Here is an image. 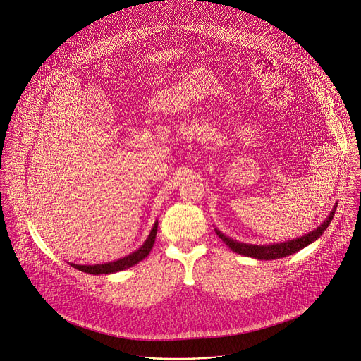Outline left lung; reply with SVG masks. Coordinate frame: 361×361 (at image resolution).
I'll return each instance as SVG.
<instances>
[{
	"mask_svg": "<svg viewBox=\"0 0 361 361\" xmlns=\"http://www.w3.org/2000/svg\"><path fill=\"white\" fill-rule=\"evenodd\" d=\"M337 206H334V209L331 210V213L329 214V218L313 232L289 240V242H283V243H273V245H247V243H240L238 240H233L228 236H225L221 231L214 229L216 235H218L233 252L243 255V256H249V257H255V259H260V260H273V259H280V257H286V256H290L299 250H302L303 247L309 246L310 243H313L314 240H317L324 231L329 228L331 219H333V214Z\"/></svg>",
	"mask_w": 361,
	"mask_h": 361,
	"instance_id": "obj_1",
	"label": "left lung"
}]
</instances>
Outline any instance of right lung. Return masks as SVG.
<instances>
[{
    "label": "right lung",
    "instance_id": "right-lung-1",
    "mask_svg": "<svg viewBox=\"0 0 361 361\" xmlns=\"http://www.w3.org/2000/svg\"><path fill=\"white\" fill-rule=\"evenodd\" d=\"M157 232H158V221L154 224V228H152L148 239L145 240V243H143L139 249H136L133 253H130V255H128L122 259H118L115 262H108V263H102V264H75V263H71V266L81 270V271L91 273V274H109V273L125 270V269L139 263L140 260H143L149 255V252L152 250L154 243H155Z\"/></svg>",
    "mask_w": 361,
    "mask_h": 361
}]
</instances>
